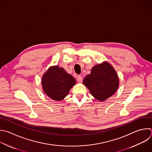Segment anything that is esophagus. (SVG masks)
<instances>
[{"instance_id":"34e87169","label":"esophagus","mask_w":152,"mask_h":152,"mask_svg":"<svg viewBox=\"0 0 152 152\" xmlns=\"http://www.w3.org/2000/svg\"><path fill=\"white\" fill-rule=\"evenodd\" d=\"M82 80H83V79H82V77L80 75H79L77 77V81L79 83H81L82 82Z\"/></svg>"}]
</instances>
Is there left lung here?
Segmentation results:
<instances>
[{
	"instance_id": "1",
	"label": "left lung",
	"mask_w": 152,
	"mask_h": 152,
	"mask_svg": "<svg viewBox=\"0 0 152 152\" xmlns=\"http://www.w3.org/2000/svg\"><path fill=\"white\" fill-rule=\"evenodd\" d=\"M83 84L95 99L104 102L116 92L119 79L113 67L104 61L92 68L91 73L84 78Z\"/></svg>"
}]
</instances>
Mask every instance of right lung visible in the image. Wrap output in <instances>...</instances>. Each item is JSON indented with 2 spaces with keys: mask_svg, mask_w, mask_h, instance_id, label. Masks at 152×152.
Wrapping results in <instances>:
<instances>
[{
  "mask_svg": "<svg viewBox=\"0 0 152 152\" xmlns=\"http://www.w3.org/2000/svg\"><path fill=\"white\" fill-rule=\"evenodd\" d=\"M76 82L75 79L71 75L58 66L49 67L42 78L43 92L55 101L63 100Z\"/></svg>",
  "mask_w": 152,
  "mask_h": 152,
  "instance_id": "1",
  "label": "right lung"
}]
</instances>
